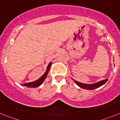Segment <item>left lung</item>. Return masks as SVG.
Instances as JSON below:
<instances>
[{"label":"left lung","instance_id":"left-lung-1","mask_svg":"<svg viewBox=\"0 0 120 120\" xmlns=\"http://www.w3.org/2000/svg\"><path fill=\"white\" fill-rule=\"evenodd\" d=\"M75 82V83L77 85L80 86V88L83 89H86V90H93L94 89H96L97 88L100 87L102 86L103 85H104L105 83L108 81V79H105V80H101V81L98 82L97 83H93V84H85V83H82L76 81V80H74Z\"/></svg>","mask_w":120,"mask_h":120}]
</instances>
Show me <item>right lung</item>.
Here are the masks:
<instances>
[{
	"label": "right lung",
	"mask_w": 120,
	"mask_h": 120,
	"mask_svg": "<svg viewBox=\"0 0 120 120\" xmlns=\"http://www.w3.org/2000/svg\"><path fill=\"white\" fill-rule=\"evenodd\" d=\"M51 64H52V62H50V63L49 64L48 66H47V70H46V71L45 72V73H44L43 76L40 77V79H38V80H35V81H34V82H29V83H24V84H23V85L25 86H27V87H28V88H36V87H38V86H39L40 85H41L42 84V83H43V82H44V80H45V79L46 78V77H47V74H48L50 68V67H51Z\"/></svg>",
	"instance_id": "1"
}]
</instances>
